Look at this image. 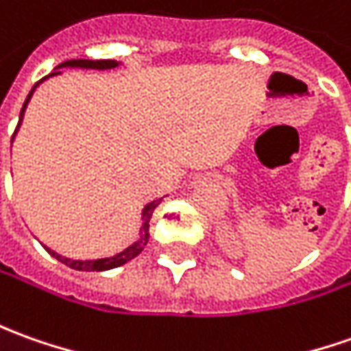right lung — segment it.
Here are the masks:
<instances>
[{
	"mask_svg": "<svg viewBox=\"0 0 351 351\" xmlns=\"http://www.w3.org/2000/svg\"><path fill=\"white\" fill-rule=\"evenodd\" d=\"M117 65H119V63H117V61H111V59H97V61H94V59H69V61H65V63L57 65L56 71L47 76L59 75V73H61V71H59L61 66H80V69H101V71H104V69H113V66ZM47 76H45V78H47ZM42 80H44V78H42ZM42 80H40V82H42ZM40 82H36L34 88L40 84ZM34 88L30 90V94H28V97H26L25 106H23V109H21V117H19V125H16L15 128V134H16V130H19V126H21L23 115H25L26 104H28V99L32 97V94H34ZM15 134H13V138H15ZM13 138H11V142H13ZM159 204H161V199H156V202H152L149 206H145L144 213H142L140 238H138L130 247H126L125 252H121V254H117V256L106 257V259H94V261H75V259H69V257L57 256L56 252H51L49 247H45V250H47L51 256L56 257V259H59L61 263H65L66 267L76 269V271H109V269H115V267L125 265V263H128L130 259H134L136 256H140V254H142V250H144V245L147 244V240H149V219H152V213H154V209H156Z\"/></svg>",
	"mask_w": 351,
	"mask_h": 351,
	"instance_id": "obj_1",
	"label": "right lung"
}]
</instances>
